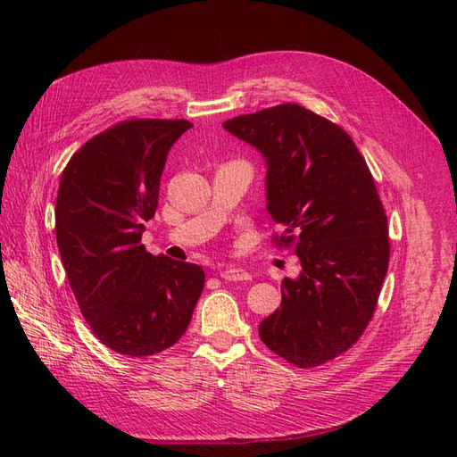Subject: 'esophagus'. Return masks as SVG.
<instances>
[{"label":"esophagus","instance_id":"obj_1","mask_svg":"<svg viewBox=\"0 0 457 457\" xmlns=\"http://www.w3.org/2000/svg\"><path fill=\"white\" fill-rule=\"evenodd\" d=\"M219 276L223 280H228V282H244V280H250L252 276L247 270L244 269H238V267H225L219 270Z\"/></svg>","mask_w":457,"mask_h":457}]
</instances>
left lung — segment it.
Returning a JSON list of instances; mask_svg holds the SVG:
<instances>
[{"label": "left lung", "mask_w": 457, "mask_h": 457, "mask_svg": "<svg viewBox=\"0 0 457 457\" xmlns=\"http://www.w3.org/2000/svg\"><path fill=\"white\" fill-rule=\"evenodd\" d=\"M223 128L265 156L267 210L282 227L272 242L294 245L301 262L259 337L297 368L334 361L364 334L389 269V227L366 160L337 123L292 103Z\"/></svg>", "instance_id": "1"}]
</instances>
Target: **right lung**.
Masks as SVG:
<instances>
[{
    "instance_id": "1",
    "label": "right lung",
    "mask_w": 457,
    "mask_h": 457,
    "mask_svg": "<svg viewBox=\"0 0 457 457\" xmlns=\"http://www.w3.org/2000/svg\"><path fill=\"white\" fill-rule=\"evenodd\" d=\"M190 128L187 120H123L81 146L61 177L54 232L68 282L95 337L120 354L170 349L202 295V267L141 244L168 152Z\"/></svg>"
}]
</instances>
